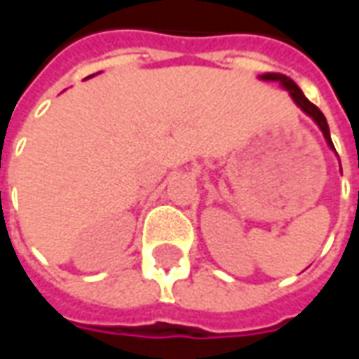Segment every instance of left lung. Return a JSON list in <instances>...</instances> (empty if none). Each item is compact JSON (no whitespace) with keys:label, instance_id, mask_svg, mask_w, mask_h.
<instances>
[{"label":"left lung","instance_id":"8db88e82","mask_svg":"<svg viewBox=\"0 0 359 359\" xmlns=\"http://www.w3.org/2000/svg\"><path fill=\"white\" fill-rule=\"evenodd\" d=\"M260 79H264V81H278V83L282 85L284 89H287L290 91V95H292L293 102L299 107V109L307 114V116H311V118L317 122V126L320 128V132H323V136H325V140H327V144L330 145V149H334V145H332V140H330V132H328V124H327V118H325V114L320 112L313 102L303 95V91L297 87V85L293 83L292 79L287 77V75H282V74H264L260 75Z\"/></svg>","mask_w":359,"mask_h":359}]
</instances>
